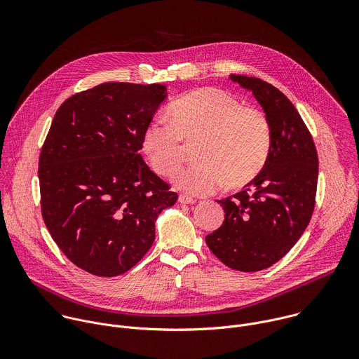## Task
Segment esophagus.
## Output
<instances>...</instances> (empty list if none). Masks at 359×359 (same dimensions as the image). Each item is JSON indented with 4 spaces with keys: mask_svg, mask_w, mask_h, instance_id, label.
I'll list each match as a JSON object with an SVG mask.
<instances>
[{
    "mask_svg": "<svg viewBox=\"0 0 359 359\" xmlns=\"http://www.w3.org/2000/svg\"><path fill=\"white\" fill-rule=\"evenodd\" d=\"M179 201H180L182 204H191V203H194L196 200H194L193 197L187 196V194H179Z\"/></svg>",
    "mask_w": 359,
    "mask_h": 359,
    "instance_id": "1",
    "label": "esophagus"
}]
</instances>
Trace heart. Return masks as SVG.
Instances as JSON below:
<instances>
[{
    "mask_svg": "<svg viewBox=\"0 0 359 359\" xmlns=\"http://www.w3.org/2000/svg\"><path fill=\"white\" fill-rule=\"evenodd\" d=\"M168 119H153L142 147L158 175L169 177L182 165L186 146H193V165L179 170L177 189L201 196L224 184L241 189L257 177L270 156L273 130L267 114L243 105L219 88L189 92L169 105Z\"/></svg>",
    "mask_w": 359,
    "mask_h": 359,
    "instance_id": "heart-1",
    "label": "heart"
}]
</instances>
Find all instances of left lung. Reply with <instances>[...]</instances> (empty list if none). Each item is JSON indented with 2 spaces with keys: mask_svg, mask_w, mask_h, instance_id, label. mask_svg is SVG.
I'll list each match as a JSON object with an SVG mask.
<instances>
[{
  "mask_svg": "<svg viewBox=\"0 0 359 359\" xmlns=\"http://www.w3.org/2000/svg\"><path fill=\"white\" fill-rule=\"evenodd\" d=\"M230 78L252 90L262 104L273 144L263 172L244 190L217 200L224 222L206 236V243L227 267L251 273L281 260L309 226L316 208L318 155L311 132L281 90L260 78Z\"/></svg>",
  "mask_w": 359,
  "mask_h": 359,
  "instance_id": "8db88e82",
  "label": "left lung"
}]
</instances>
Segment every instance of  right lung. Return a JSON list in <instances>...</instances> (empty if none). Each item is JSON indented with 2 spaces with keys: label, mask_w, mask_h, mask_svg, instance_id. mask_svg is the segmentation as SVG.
I'll return each instance as SVG.
<instances>
[{
  "label": "right lung",
  "mask_w": 359,
  "mask_h": 359,
  "mask_svg": "<svg viewBox=\"0 0 359 359\" xmlns=\"http://www.w3.org/2000/svg\"><path fill=\"white\" fill-rule=\"evenodd\" d=\"M159 83L107 82L68 97L39 153L43 223L67 259L97 276L136 266L155 241V220L177 193L139 150L166 97Z\"/></svg>",
  "instance_id": "add662e5"
}]
</instances>
